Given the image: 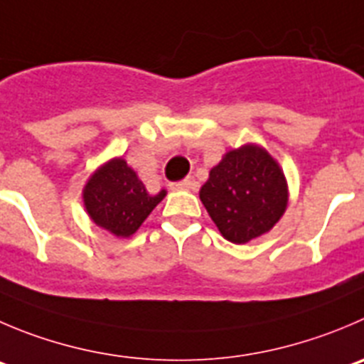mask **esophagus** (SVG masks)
I'll use <instances>...</instances> for the list:
<instances>
[{"mask_svg": "<svg viewBox=\"0 0 364 364\" xmlns=\"http://www.w3.org/2000/svg\"><path fill=\"white\" fill-rule=\"evenodd\" d=\"M193 180L191 178H186V180H180V182H173L169 188L173 189V191H188V189H193Z\"/></svg>", "mask_w": 364, "mask_h": 364, "instance_id": "34e87169", "label": "esophagus"}]
</instances>
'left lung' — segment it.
<instances>
[{
    "label": "left lung",
    "instance_id": "1",
    "mask_svg": "<svg viewBox=\"0 0 364 364\" xmlns=\"http://www.w3.org/2000/svg\"><path fill=\"white\" fill-rule=\"evenodd\" d=\"M200 200L230 243L245 245L279 223L288 209V180L262 146L247 143L228 150L209 171Z\"/></svg>",
    "mask_w": 364,
    "mask_h": 364
}]
</instances>
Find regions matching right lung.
Instances as JSON below:
<instances>
[{
	"label": "right lung",
	"mask_w": 364,
	"mask_h": 364,
	"mask_svg": "<svg viewBox=\"0 0 364 364\" xmlns=\"http://www.w3.org/2000/svg\"><path fill=\"white\" fill-rule=\"evenodd\" d=\"M164 196L166 189L150 195L123 157H114L100 166L82 189L84 207L92 223L116 237L136 234Z\"/></svg>",
	"instance_id": "obj_1"
}]
</instances>
